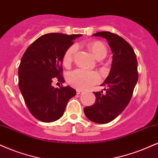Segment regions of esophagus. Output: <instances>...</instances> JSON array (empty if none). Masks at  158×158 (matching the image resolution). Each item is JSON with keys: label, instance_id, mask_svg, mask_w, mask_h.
Masks as SVG:
<instances>
[{"label": "esophagus", "instance_id": "esophagus-1", "mask_svg": "<svg viewBox=\"0 0 158 158\" xmlns=\"http://www.w3.org/2000/svg\"><path fill=\"white\" fill-rule=\"evenodd\" d=\"M77 94L78 95L82 94H83V91L81 90H77Z\"/></svg>", "mask_w": 158, "mask_h": 158}]
</instances>
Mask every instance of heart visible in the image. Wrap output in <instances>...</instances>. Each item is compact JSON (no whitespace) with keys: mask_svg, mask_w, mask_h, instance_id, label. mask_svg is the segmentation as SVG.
Returning <instances> with one entry per match:
<instances>
[{"mask_svg":"<svg viewBox=\"0 0 158 158\" xmlns=\"http://www.w3.org/2000/svg\"><path fill=\"white\" fill-rule=\"evenodd\" d=\"M86 46L97 60H102L107 55V51L105 45L99 41L89 42L86 44ZM77 51V47L76 45H71L64 52L62 62L65 67H69L71 65ZM99 81L100 77L97 73L84 70H76L70 73L68 77V83L79 90L90 88Z\"/></svg>","mask_w":158,"mask_h":158,"instance_id":"obj_1","label":"heart"}]
</instances>
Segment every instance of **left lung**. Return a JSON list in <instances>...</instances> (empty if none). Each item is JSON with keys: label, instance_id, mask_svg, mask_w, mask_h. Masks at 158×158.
<instances>
[{"label": "left lung", "instance_id": "left-lung-1", "mask_svg": "<svg viewBox=\"0 0 158 158\" xmlns=\"http://www.w3.org/2000/svg\"><path fill=\"white\" fill-rule=\"evenodd\" d=\"M105 38L112 52L113 62L110 73L101 85L104 91L94 92L95 104L84 109L89 120L107 123L114 120L130 103L138 79V61L132 46L120 36L110 31L94 34Z\"/></svg>", "mask_w": 158, "mask_h": 158}]
</instances>
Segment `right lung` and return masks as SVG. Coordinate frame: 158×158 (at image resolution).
Wrapping results in <instances>:
<instances>
[{"instance_id":"1","label":"right lung","mask_w":158,"mask_h":158,"mask_svg":"<svg viewBox=\"0 0 158 158\" xmlns=\"http://www.w3.org/2000/svg\"><path fill=\"white\" fill-rule=\"evenodd\" d=\"M81 35L50 33L32 43L23 55L18 68L19 88L28 110L37 120L53 122L64 114L68 101L76 95L70 86L53 87L56 79L64 82L62 59L73 40Z\"/></svg>"}]
</instances>
